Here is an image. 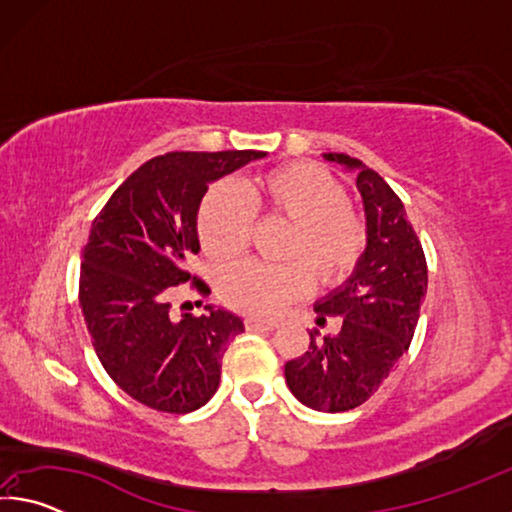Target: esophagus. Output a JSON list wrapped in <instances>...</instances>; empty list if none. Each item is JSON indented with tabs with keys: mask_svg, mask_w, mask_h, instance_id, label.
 Returning a JSON list of instances; mask_svg holds the SVG:
<instances>
[{
	"mask_svg": "<svg viewBox=\"0 0 512 512\" xmlns=\"http://www.w3.org/2000/svg\"><path fill=\"white\" fill-rule=\"evenodd\" d=\"M246 329H248V332H273V329H277V323H268V320H257V318H248L246 320Z\"/></svg>",
	"mask_w": 512,
	"mask_h": 512,
	"instance_id": "34e87169",
	"label": "esophagus"
}]
</instances>
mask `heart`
Listing matches in <instances>:
<instances>
[{
	"label": "heart",
	"instance_id": "obj_1",
	"mask_svg": "<svg viewBox=\"0 0 512 512\" xmlns=\"http://www.w3.org/2000/svg\"><path fill=\"white\" fill-rule=\"evenodd\" d=\"M253 205L296 223L289 257H300L316 280L348 277L366 250V225L348 207V192L332 173L311 162H293L259 176L244 194L230 183L214 185L198 212V237L216 262H228L246 248ZM311 289L302 262L268 264L248 259L219 280L221 298L250 316H275Z\"/></svg>",
	"mask_w": 512,
	"mask_h": 512
}]
</instances>
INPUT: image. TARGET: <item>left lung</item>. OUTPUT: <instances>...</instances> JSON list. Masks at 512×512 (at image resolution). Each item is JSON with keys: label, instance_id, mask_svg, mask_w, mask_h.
I'll return each instance as SVG.
<instances>
[{"label": "left lung", "instance_id": "1", "mask_svg": "<svg viewBox=\"0 0 512 512\" xmlns=\"http://www.w3.org/2000/svg\"><path fill=\"white\" fill-rule=\"evenodd\" d=\"M323 158L357 176L366 250L348 280L314 305L318 320L341 316V332L323 339L318 329L309 332V350L287 361L284 377L309 409L341 413L366 402L409 350L427 293V259L404 203L379 173L343 153Z\"/></svg>", "mask_w": 512, "mask_h": 512}]
</instances>
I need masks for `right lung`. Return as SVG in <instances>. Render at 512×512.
Returning a JSON list of instances; mask_svg holds the SVG:
<instances>
[{
    "mask_svg": "<svg viewBox=\"0 0 512 512\" xmlns=\"http://www.w3.org/2000/svg\"><path fill=\"white\" fill-rule=\"evenodd\" d=\"M262 158L264 151L158 155L119 185L92 223L79 302L94 352L121 391L155 411L189 413L210 402L223 354L244 332V320L214 305L203 316H171L169 298L192 280L185 262L201 250L207 187Z\"/></svg>",
    "mask_w": 512,
    "mask_h": 512,
    "instance_id": "add662e5",
    "label": "right lung"
}]
</instances>
